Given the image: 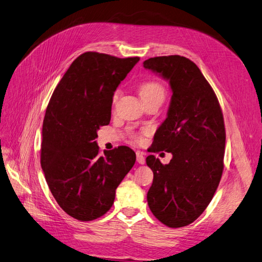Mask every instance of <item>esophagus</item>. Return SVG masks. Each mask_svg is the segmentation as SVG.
<instances>
[{
	"mask_svg": "<svg viewBox=\"0 0 262 262\" xmlns=\"http://www.w3.org/2000/svg\"><path fill=\"white\" fill-rule=\"evenodd\" d=\"M136 158H137V163L140 165L145 164V157L142 155L140 152H136Z\"/></svg>",
	"mask_w": 262,
	"mask_h": 262,
	"instance_id": "esophagus-1",
	"label": "esophagus"
}]
</instances>
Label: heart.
I'll return each mask as SVG.
<instances>
[{
  "instance_id": "1",
  "label": "heart",
  "mask_w": 262,
  "mask_h": 262,
  "mask_svg": "<svg viewBox=\"0 0 262 262\" xmlns=\"http://www.w3.org/2000/svg\"><path fill=\"white\" fill-rule=\"evenodd\" d=\"M165 94H166L165 87L160 83L155 82V80H147V82H144L142 85L139 86V95H140V97H142L143 102L144 100H148L151 98H163L164 99ZM118 96H119V92H116L115 94H114V96H113L114 104L117 102ZM133 138L138 140V142L142 140V136L138 135V134H133Z\"/></svg>"
}]
</instances>
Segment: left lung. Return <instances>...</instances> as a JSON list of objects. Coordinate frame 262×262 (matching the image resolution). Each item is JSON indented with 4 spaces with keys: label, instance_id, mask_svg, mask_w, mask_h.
Masks as SVG:
<instances>
[{
    "label": "left lung",
    "instance_id": "1",
    "mask_svg": "<svg viewBox=\"0 0 262 262\" xmlns=\"http://www.w3.org/2000/svg\"><path fill=\"white\" fill-rule=\"evenodd\" d=\"M144 67L169 82L172 92L167 118L159 126L151 151L172 154L163 165L154 155L147 193L149 209L160 223L180 228L193 223L209 205L224 170L226 130L223 112L198 66L179 55L146 59Z\"/></svg>",
    "mask_w": 262,
    "mask_h": 262
}]
</instances>
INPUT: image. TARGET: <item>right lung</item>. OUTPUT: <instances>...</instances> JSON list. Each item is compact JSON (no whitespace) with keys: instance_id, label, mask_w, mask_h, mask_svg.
Masks as SVG:
<instances>
[{"instance_id":"obj_1","label":"right lung","mask_w":262,"mask_h":262,"mask_svg":"<svg viewBox=\"0 0 262 262\" xmlns=\"http://www.w3.org/2000/svg\"><path fill=\"white\" fill-rule=\"evenodd\" d=\"M138 61L84 53L59 80L46 108L41 166L59 207L77 220L91 221L108 211L135 164L129 147L100 155L95 139L99 127L111 122L114 92Z\"/></svg>"}]
</instances>
